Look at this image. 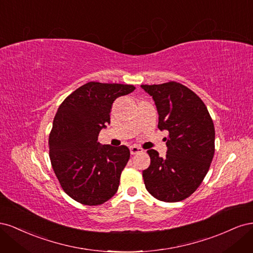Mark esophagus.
Returning <instances> with one entry per match:
<instances>
[{"label":"esophagus","mask_w":253,"mask_h":253,"mask_svg":"<svg viewBox=\"0 0 253 253\" xmlns=\"http://www.w3.org/2000/svg\"><path fill=\"white\" fill-rule=\"evenodd\" d=\"M129 151H131V154H132V155L138 154V153L143 152V150H142L141 148L136 147V145H131V147H129Z\"/></svg>","instance_id":"34e87169"}]
</instances>
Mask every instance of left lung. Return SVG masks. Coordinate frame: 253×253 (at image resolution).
Wrapping results in <instances>:
<instances>
[{
  "label": "left lung",
  "instance_id": "8db88e82",
  "mask_svg": "<svg viewBox=\"0 0 253 253\" xmlns=\"http://www.w3.org/2000/svg\"><path fill=\"white\" fill-rule=\"evenodd\" d=\"M155 102L158 128L169 132L167 155L148 150L151 164L142 171L145 189L157 200L180 202L200 187L214 155L213 121L194 91L177 82L141 85Z\"/></svg>",
  "mask_w": 253,
  "mask_h": 253
}]
</instances>
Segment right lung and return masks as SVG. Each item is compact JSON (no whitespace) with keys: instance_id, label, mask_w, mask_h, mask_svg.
I'll return each instance as SVG.
<instances>
[{"instance_id":"obj_1","label":"right lung","mask_w":253,"mask_h":253,"mask_svg":"<svg viewBox=\"0 0 253 253\" xmlns=\"http://www.w3.org/2000/svg\"><path fill=\"white\" fill-rule=\"evenodd\" d=\"M134 89L128 84L88 82L59 106L49 134V158L61 187L76 202L98 206L117 192L129 150L102 145L98 136L110 125L114 101Z\"/></svg>"}]
</instances>
